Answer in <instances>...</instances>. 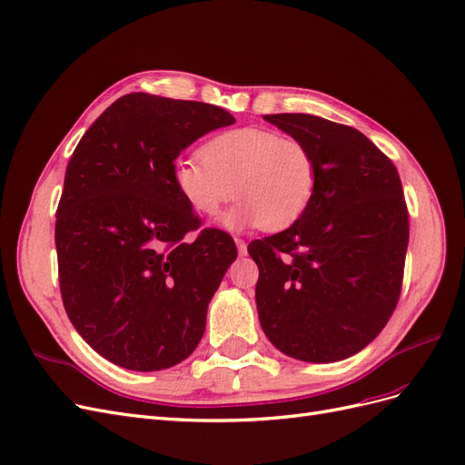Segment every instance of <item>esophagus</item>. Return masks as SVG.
<instances>
[{
  "mask_svg": "<svg viewBox=\"0 0 465 465\" xmlns=\"http://www.w3.org/2000/svg\"><path fill=\"white\" fill-rule=\"evenodd\" d=\"M234 242H236V248H238V254L246 256L248 254V246H246V242L242 241V238H234Z\"/></svg>",
  "mask_w": 465,
  "mask_h": 465,
  "instance_id": "1",
  "label": "esophagus"
}]
</instances>
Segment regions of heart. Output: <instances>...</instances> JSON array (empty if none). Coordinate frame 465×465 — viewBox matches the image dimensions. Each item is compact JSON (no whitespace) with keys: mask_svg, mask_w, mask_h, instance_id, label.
Listing matches in <instances>:
<instances>
[{"mask_svg":"<svg viewBox=\"0 0 465 465\" xmlns=\"http://www.w3.org/2000/svg\"><path fill=\"white\" fill-rule=\"evenodd\" d=\"M202 157L176 159L173 186L203 217L217 215L234 193L242 198L221 219L229 231H283L304 215L314 198L316 161L294 137L248 125L211 137Z\"/></svg>","mask_w":465,"mask_h":465,"instance_id":"1","label":"heart"}]
</instances>
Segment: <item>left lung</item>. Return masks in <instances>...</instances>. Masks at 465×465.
<instances>
[{
	"label": "left lung",
	"mask_w": 465,
	"mask_h": 465,
	"mask_svg": "<svg viewBox=\"0 0 465 465\" xmlns=\"http://www.w3.org/2000/svg\"><path fill=\"white\" fill-rule=\"evenodd\" d=\"M316 161V192L283 232L248 246L262 330L281 353L335 362L359 353L398 304L410 219L396 166L367 135L312 114H265Z\"/></svg>",
	"instance_id": "1"
}]
</instances>
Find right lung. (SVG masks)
Segmentation results:
<instances>
[{"label":"right lung","mask_w":465,"mask_h":465,"mask_svg":"<svg viewBox=\"0 0 465 465\" xmlns=\"http://www.w3.org/2000/svg\"><path fill=\"white\" fill-rule=\"evenodd\" d=\"M231 124L213 104L132 93L94 120L67 164L55 213L62 301L83 340L122 369H171L202 341L236 246L219 229L198 232L173 164Z\"/></svg>","instance_id":"1"}]
</instances>
